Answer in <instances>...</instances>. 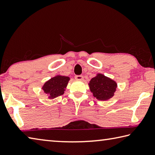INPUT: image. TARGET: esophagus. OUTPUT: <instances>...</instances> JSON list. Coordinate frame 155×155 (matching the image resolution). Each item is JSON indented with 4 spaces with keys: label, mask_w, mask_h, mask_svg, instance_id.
<instances>
[{
    "label": "esophagus",
    "mask_w": 155,
    "mask_h": 155,
    "mask_svg": "<svg viewBox=\"0 0 155 155\" xmlns=\"http://www.w3.org/2000/svg\"><path fill=\"white\" fill-rule=\"evenodd\" d=\"M75 80H83V76L81 75H75Z\"/></svg>",
    "instance_id": "1"
}]
</instances>
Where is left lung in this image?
I'll use <instances>...</instances> for the list:
<instances>
[{"mask_svg":"<svg viewBox=\"0 0 155 155\" xmlns=\"http://www.w3.org/2000/svg\"><path fill=\"white\" fill-rule=\"evenodd\" d=\"M88 85L93 96L100 101H106L112 98L117 88L115 81L101 73L92 78Z\"/></svg>","mask_w":155,"mask_h":155,"instance_id":"1","label":"left lung"}]
</instances>
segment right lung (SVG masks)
<instances>
[{"mask_svg": "<svg viewBox=\"0 0 155 155\" xmlns=\"http://www.w3.org/2000/svg\"><path fill=\"white\" fill-rule=\"evenodd\" d=\"M69 80L70 78L67 76L56 75L47 81L42 89L45 93L48 94V98L54 99L64 94Z\"/></svg>", "mask_w": 155, "mask_h": 155, "instance_id": "right-lung-1", "label": "right lung"}]
</instances>
